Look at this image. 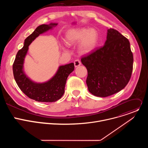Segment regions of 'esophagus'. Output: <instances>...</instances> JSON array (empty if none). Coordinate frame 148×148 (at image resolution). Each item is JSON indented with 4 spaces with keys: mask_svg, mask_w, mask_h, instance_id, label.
Masks as SVG:
<instances>
[{
    "mask_svg": "<svg viewBox=\"0 0 148 148\" xmlns=\"http://www.w3.org/2000/svg\"><path fill=\"white\" fill-rule=\"evenodd\" d=\"M74 66H75V67H78V66H79L81 65V62H80L79 60H78V59L75 60L74 61Z\"/></svg>",
    "mask_w": 148,
    "mask_h": 148,
    "instance_id": "34e87169",
    "label": "esophagus"
}]
</instances>
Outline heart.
I'll return each mask as SVG.
<instances>
[{
  "instance_id": "heart-1",
  "label": "heart",
  "mask_w": 148,
  "mask_h": 148,
  "mask_svg": "<svg viewBox=\"0 0 148 148\" xmlns=\"http://www.w3.org/2000/svg\"><path fill=\"white\" fill-rule=\"evenodd\" d=\"M98 40V34L93 29L80 28L70 30L66 36V43L74 45L81 41L80 51L82 53L91 52L96 46Z\"/></svg>"
}]
</instances>
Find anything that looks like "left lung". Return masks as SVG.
I'll return each instance as SVG.
<instances>
[{
	"label": "left lung",
	"mask_w": 148,
	"mask_h": 148,
	"mask_svg": "<svg viewBox=\"0 0 148 148\" xmlns=\"http://www.w3.org/2000/svg\"><path fill=\"white\" fill-rule=\"evenodd\" d=\"M87 69L86 83L90 92L107 97L118 92L129 82L134 57L128 38L114 29L108 30L105 45L81 57Z\"/></svg>",
	"instance_id": "left-lung-1"
}]
</instances>
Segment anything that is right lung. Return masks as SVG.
Listing matches in <instances>:
<instances>
[{
    "label": "right lung",
    "mask_w": 148,
    "mask_h": 148,
    "mask_svg": "<svg viewBox=\"0 0 148 148\" xmlns=\"http://www.w3.org/2000/svg\"><path fill=\"white\" fill-rule=\"evenodd\" d=\"M57 23L49 25H42L25 40L23 47L18 51L13 64V72L14 79L18 87L29 98L38 102H52L61 98L64 93V88L68 76L74 70V63L61 66L56 75L49 81L45 83H36L28 78L23 73L24 59L29 49V46L40 34L43 33Z\"/></svg>",
    "instance_id": "right-lung-1"
}]
</instances>
